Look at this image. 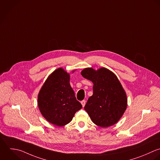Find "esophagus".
Returning <instances> with one entry per match:
<instances>
[{
	"instance_id": "1",
	"label": "esophagus",
	"mask_w": 160,
	"mask_h": 160,
	"mask_svg": "<svg viewBox=\"0 0 160 160\" xmlns=\"http://www.w3.org/2000/svg\"><path fill=\"white\" fill-rule=\"evenodd\" d=\"M81 103H82L83 107H84L85 105V104H86V101H85V100H82V101L81 102Z\"/></svg>"
}]
</instances>
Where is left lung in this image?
Masks as SVG:
<instances>
[{
    "label": "left lung",
    "mask_w": 160,
    "mask_h": 160,
    "mask_svg": "<svg viewBox=\"0 0 160 160\" xmlns=\"http://www.w3.org/2000/svg\"><path fill=\"white\" fill-rule=\"evenodd\" d=\"M81 75L93 83V95L84 107L92 121L101 127L115 124L127 107L126 93L117 76L105 68H85Z\"/></svg>",
    "instance_id": "1"
}]
</instances>
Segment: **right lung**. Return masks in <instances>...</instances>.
<instances>
[{
  "mask_svg": "<svg viewBox=\"0 0 160 160\" xmlns=\"http://www.w3.org/2000/svg\"><path fill=\"white\" fill-rule=\"evenodd\" d=\"M38 105L44 118L58 127L69 123L82 108L70 84V75L60 68L47 79L38 95Z\"/></svg>",
  "mask_w": 160,
  "mask_h": 160,
  "instance_id": "right-lung-1",
  "label": "right lung"
}]
</instances>
